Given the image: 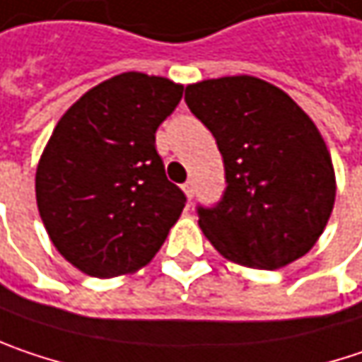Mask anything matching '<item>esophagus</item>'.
<instances>
[{
	"label": "esophagus",
	"mask_w": 362,
	"mask_h": 362,
	"mask_svg": "<svg viewBox=\"0 0 362 362\" xmlns=\"http://www.w3.org/2000/svg\"><path fill=\"white\" fill-rule=\"evenodd\" d=\"M183 192H185V195H187L189 199L194 197V181H192V179L183 183Z\"/></svg>",
	"instance_id": "obj_1"
}]
</instances>
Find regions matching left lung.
Here are the masks:
<instances>
[{
  "mask_svg": "<svg viewBox=\"0 0 362 362\" xmlns=\"http://www.w3.org/2000/svg\"><path fill=\"white\" fill-rule=\"evenodd\" d=\"M185 103L214 136L226 189L199 226L241 266L276 270L305 255L336 199L329 152L315 123L280 88L253 76L204 80Z\"/></svg>",
  "mask_w": 362,
  "mask_h": 362,
  "instance_id": "8db88e82",
  "label": "left lung"
}]
</instances>
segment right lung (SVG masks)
I'll use <instances>...</instances> for the list:
<instances>
[{"mask_svg": "<svg viewBox=\"0 0 362 362\" xmlns=\"http://www.w3.org/2000/svg\"><path fill=\"white\" fill-rule=\"evenodd\" d=\"M183 86L138 71L94 86L65 113L37 168L42 224L65 259L113 278L146 266L187 197L170 183L156 129Z\"/></svg>", "mask_w": 362, "mask_h": 362, "instance_id": "add662e5", "label": "right lung"}]
</instances>
